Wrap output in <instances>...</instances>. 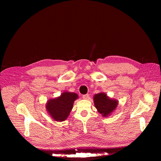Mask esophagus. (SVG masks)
Segmentation results:
<instances>
[{
    "instance_id": "obj_1",
    "label": "esophagus",
    "mask_w": 161,
    "mask_h": 161,
    "mask_svg": "<svg viewBox=\"0 0 161 161\" xmlns=\"http://www.w3.org/2000/svg\"><path fill=\"white\" fill-rule=\"evenodd\" d=\"M82 97H83V99H88V98L89 97V95H88V94H85V95H83Z\"/></svg>"
}]
</instances>
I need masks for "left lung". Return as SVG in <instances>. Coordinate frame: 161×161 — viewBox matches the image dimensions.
I'll return each instance as SVG.
<instances>
[{"label":"left lung","mask_w":161,"mask_h":161,"mask_svg":"<svg viewBox=\"0 0 161 161\" xmlns=\"http://www.w3.org/2000/svg\"><path fill=\"white\" fill-rule=\"evenodd\" d=\"M94 105L98 112L107 117L114 111L118 106V101L110 99L104 92L97 94L94 97Z\"/></svg>","instance_id":"left-lung-1"}]
</instances>
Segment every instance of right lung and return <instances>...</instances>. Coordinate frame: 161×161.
<instances>
[{
    "label": "right lung",
    "instance_id": "right-lung-1",
    "mask_svg": "<svg viewBox=\"0 0 161 161\" xmlns=\"http://www.w3.org/2000/svg\"><path fill=\"white\" fill-rule=\"evenodd\" d=\"M78 96L76 93L65 92L60 96L48 101L46 108L55 121L62 122L67 119L73 107V103Z\"/></svg>",
    "mask_w": 161,
    "mask_h": 161
}]
</instances>
